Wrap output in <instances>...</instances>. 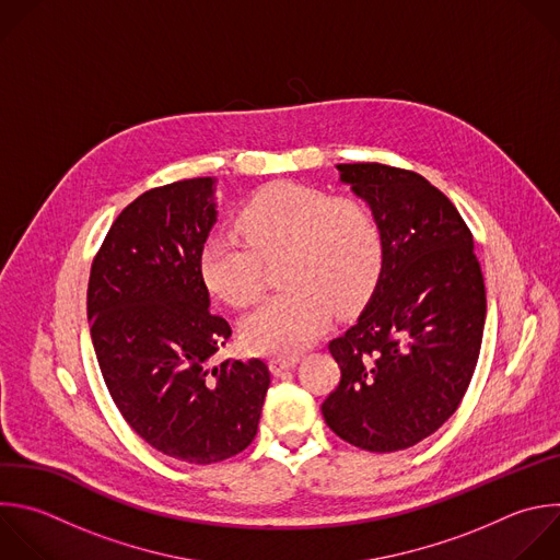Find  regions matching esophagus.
<instances>
[{"label": "esophagus", "instance_id": "34e87169", "mask_svg": "<svg viewBox=\"0 0 560 560\" xmlns=\"http://www.w3.org/2000/svg\"><path fill=\"white\" fill-rule=\"evenodd\" d=\"M299 360H301L299 355H275V358L270 360V369H272V374H281V371L296 366V362H299Z\"/></svg>", "mask_w": 560, "mask_h": 560}]
</instances>
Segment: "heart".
I'll list each match as a JSON object with an SVG mask.
<instances>
[{
	"instance_id": "b5f03b06",
	"label": "heart",
	"mask_w": 560,
	"mask_h": 560,
	"mask_svg": "<svg viewBox=\"0 0 560 560\" xmlns=\"http://www.w3.org/2000/svg\"><path fill=\"white\" fill-rule=\"evenodd\" d=\"M246 242L213 231L200 248V275L222 301L244 307L261 294L264 259L283 253L285 288L242 323L259 353H296L329 323L331 310L355 307L383 268V235L369 207L351 196L294 182H275L237 213Z\"/></svg>"
}]
</instances>
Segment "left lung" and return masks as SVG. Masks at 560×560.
I'll use <instances>...</instances> for the list:
<instances>
[{
    "label": "left lung",
    "instance_id": "1",
    "mask_svg": "<svg viewBox=\"0 0 560 560\" xmlns=\"http://www.w3.org/2000/svg\"><path fill=\"white\" fill-rule=\"evenodd\" d=\"M336 168L381 226L383 268L355 323L329 342L340 383L320 411L340 440L394 453L457 411L481 349L483 277L468 226L427 177L378 162Z\"/></svg>",
    "mask_w": 560,
    "mask_h": 560
}]
</instances>
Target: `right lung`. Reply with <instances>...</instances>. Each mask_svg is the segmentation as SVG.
Instances as JSON below:
<instances>
[{
	"mask_svg": "<svg viewBox=\"0 0 560 560\" xmlns=\"http://www.w3.org/2000/svg\"><path fill=\"white\" fill-rule=\"evenodd\" d=\"M215 177L136 198L112 224L90 272L88 320L103 381L125 422L155 451L215 464L257 435L270 387L264 360H209L231 338L200 275L218 222Z\"/></svg>",
	"mask_w": 560,
	"mask_h": 560,
	"instance_id": "obj_1",
	"label": "right lung"
}]
</instances>
